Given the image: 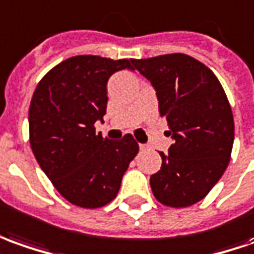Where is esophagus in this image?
<instances>
[{
    "label": "esophagus",
    "mask_w": 254,
    "mask_h": 254,
    "mask_svg": "<svg viewBox=\"0 0 254 254\" xmlns=\"http://www.w3.org/2000/svg\"><path fill=\"white\" fill-rule=\"evenodd\" d=\"M139 149L146 150V149H148V145H146V144H139Z\"/></svg>",
    "instance_id": "1"
}]
</instances>
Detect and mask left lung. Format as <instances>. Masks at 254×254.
I'll return each mask as SVG.
<instances>
[{"instance_id": "8db88e82", "label": "left lung", "mask_w": 254, "mask_h": 254, "mask_svg": "<svg viewBox=\"0 0 254 254\" xmlns=\"http://www.w3.org/2000/svg\"><path fill=\"white\" fill-rule=\"evenodd\" d=\"M156 91L160 116L174 142L162 167L150 176L160 203L187 207L202 200L230 163L234 117L218 78L202 62L185 54L131 59Z\"/></svg>"}]
</instances>
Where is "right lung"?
<instances>
[{
  "mask_svg": "<svg viewBox=\"0 0 254 254\" xmlns=\"http://www.w3.org/2000/svg\"><path fill=\"white\" fill-rule=\"evenodd\" d=\"M124 69L132 70L131 61L69 58L43 77L31 98V150L58 192L84 209L102 207L116 197L139 149L131 134L112 141L94 128L95 122H104L109 77Z\"/></svg>",
  "mask_w": 254,
  "mask_h": 254,
  "instance_id": "add662e5",
  "label": "right lung"
}]
</instances>
